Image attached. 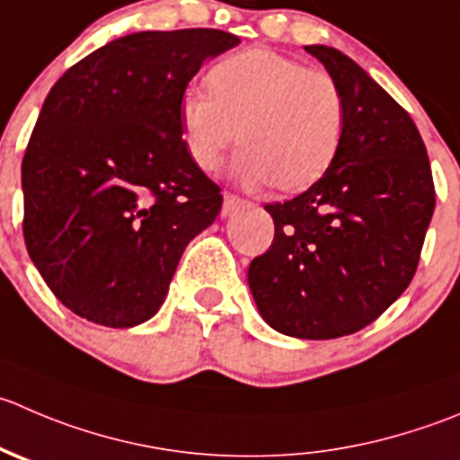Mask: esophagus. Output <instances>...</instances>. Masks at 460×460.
Returning a JSON list of instances; mask_svg holds the SVG:
<instances>
[{"instance_id":"34e87169","label":"esophagus","mask_w":460,"mask_h":460,"mask_svg":"<svg viewBox=\"0 0 460 460\" xmlns=\"http://www.w3.org/2000/svg\"><path fill=\"white\" fill-rule=\"evenodd\" d=\"M240 207H244V199H240L238 195L225 193V202H222V217L234 216Z\"/></svg>"}]
</instances>
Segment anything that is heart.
<instances>
[{
    "mask_svg": "<svg viewBox=\"0 0 460 460\" xmlns=\"http://www.w3.org/2000/svg\"><path fill=\"white\" fill-rule=\"evenodd\" d=\"M208 92L181 98V132L202 171L222 166L240 139L234 172L240 184L303 190L332 166L346 132V98L337 80L270 49L222 58Z\"/></svg>",
    "mask_w": 460,
    "mask_h": 460,
    "instance_id": "1",
    "label": "heart"
}]
</instances>
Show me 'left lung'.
I'll return each instance as SVG.
<instances>
[{"instance_id": "left-lung-1", "label": "left lung", "mask_w": 460, "mask_h": 460, "mask_svg": "<svg viewBox=\"0 0 460 460\" xmlns=\"http://www.w3.org/2000/svg\"><path fill=\"white\" fill-rule=\"evenodd\" d=\"M341 87L346 132L332 166L288 202L267 204L274 240L247 280L262 319L298 339L353 334L411 283L436 207L416 123L362 66L305 47Z\"/></svg>"}]
</instances>
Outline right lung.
<instances>
[{"instance_id": "right-lung-1", "label": "right lung", "mask_w": 460, "mask_h": 460, "mask_svg": "<svg viewBox=\"0 0 460 460\" xmlns=\"http://www.w3.org/2000/svg\"><path fill=\"white\" fill-rule=\"evenodd\" d=\"M240 38L141 31L75 62L49 92L24 162V243L58 301L107 328L157 314L220 186L189 157L181 98Z\"/></svg>"}]
</instances>
